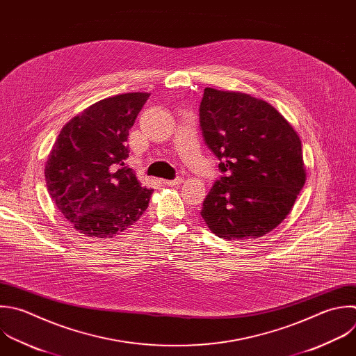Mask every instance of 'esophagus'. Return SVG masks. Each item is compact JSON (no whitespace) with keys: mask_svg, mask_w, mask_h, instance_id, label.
<instances>
[{"mask_svg":"<svg viewBox=\"0 0 356 356\" xmlns=\"http://www.w3.org/2000/svg\"><path fill=\"white\" fill-rule=\"evenodd\" d=\"M184 182V179L182 178H175V179H164L163 181V184L164 185H167V186H178V185H181Z\"/></svg>","mask_w":356,"mask_h":356,"instance_id":"1","label":"esophagus"}]
</instances>
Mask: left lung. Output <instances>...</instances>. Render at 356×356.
Here are the masks:
<instances>
[{
  "label": "left lung",
  "instance_id": "left-lung-1",
  "mask_svg": "<svg viewBox=\"0 0 356 356\" xmlns=\"http://www.w3.org/2000/svg\"><path fill=\"white\" fill-rule=\"evenodd\" d=\"M199 111L224 174L203 202L204 222L228 241L266 235L289 214L306 181L296 131L271 104L241 92L206 88Z\"/></svg>",
  "mask_w": 356,
  "mask_h": 356
}]
</instances>
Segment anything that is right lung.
<instances>
[{
  "mask_svg": "<svg viewBox=\"0 0 356 356\" xmlns=\"http://www.w3.org/2000/svg\"><path fill=\"white\" fill-rule=\"evenodd\" d=\"M135 92L100 100L67 122L49 154L47 191L72 227L113 238L146 211L153 189L125 167L129 129L149 99Z\"/></svg>",
  "mask_w": 356,
  "mask_h": 356,
  "instance_id": "right-lung-1",
  "label": "right lung"
}]
</instances>
